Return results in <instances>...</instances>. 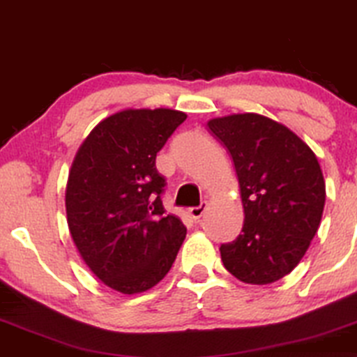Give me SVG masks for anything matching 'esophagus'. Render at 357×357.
I'll use <instances>...</instances> for the list:
<instances>
[{
	"mask_svg": "<svg viewBox=\"0 0 357 357\" xmlns=\"http://www.w3.org/2000/svg\"><path fill=\"white\" fill-rule=\"evenodd\" d=\"M206 211H207V202H202L201 206L191 207L188 212H189V215L194 218V220H199V218H201L204 213H206Z\"/></svg>",
	"mask_w": 357,
	"mask_h": 357,
	"instance_id": "obj_1",
	"label": "esophagus"
}]
</instances>
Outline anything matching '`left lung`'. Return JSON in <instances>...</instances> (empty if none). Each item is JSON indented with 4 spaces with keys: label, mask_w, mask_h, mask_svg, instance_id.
Instances as JSON below:
<instances>
[{
    "label": "left lung",
    "mask_w": 357,
    "mask_h": 357,
    "mask_svg": "<svg viewBox=\"0 0 357 357\" xmlns=\"http://www.w3.org/2000/svg\"><path fill=\"white\" fill-rule=\"evenodd\" d=\"M234 160L245 222L220 246L222 263L246 284H271L298 264L320 227L325 179L317 156L286 126L246 112L208 121Z\"/></svg>",
    "instance_id": "obj_1"
}]
</instances>
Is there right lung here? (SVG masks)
<instances>
[{"instance_id": "add662e5", "label": "right lung", "mask_w": 357, "mask_h": 357, "mask_svg": "<svg viewBox=\"0 0 357 357\" xmlns=\"http://www.w3.org/2000/svg\"><path fill=\"white\" fill-rule=\"evenodd\" d=\"M173 109H127L104 119L76 153L65 206L88 268L122 294L145 292L168 274L186 227L166 213L156 153L186 121Z\"/></svg>"}]
</instances>
